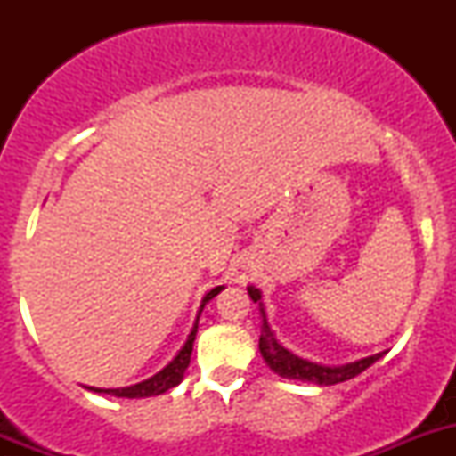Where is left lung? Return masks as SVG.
<instances>
[{
    "label": "left lung",
    "mask_w": 456,
    "mask_h": 456,
    "mask_svg": "<svg viewBox=\"0 0 456 456\" xmlns=\"http://www.w3.org/2000/svg\"><path fill=\"white\" fill-rule=\"evenodd\" d=\"M247 291H249L251 300L254 302L260 300V291H257L256 287H247ZM260 314H262V335H260L262 357H265L266 366H269L271 370L287 377V379L311 381V384H317V386H333V384H339V381L353 379V377L364 372L369 366L375 364V362L384 355V353H377V355L364 357V360L353 362V364H346V366H335V369H330V366L314 364V362H306L302 360V357L293 355L291 351H287V348L275 339V335L271 333L269 324H266V315H265V309H262V305H260Z\"/></svg>",
    "instance_id": "8db88e82"
}]
</instances>
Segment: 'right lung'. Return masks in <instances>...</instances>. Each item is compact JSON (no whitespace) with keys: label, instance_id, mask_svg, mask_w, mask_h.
I'll list each match as a JSON object with an SVG mask.
<instances>
[{"label":"right lung","instance_id":"1","mask_svg":"<svg viewBox=\"0 0 456 456\" xmlns=\"http://www.w3.org/2000/svg\"><path fill=\"white\" fill-rule=\"evenodd\" d=\"M220 291H223V287L211 289V291L207 293V296H205V300H202V306H205L207 302L211 300V297L218 296ZM202 306H200V311H202ZM196 330H199V322H196V324H194V330H191V333H190V339H187L185 346L181 348V353H178V355L174 357V360L169 362V364L165 366L163 370L156 372L154 377H150V379L141 381V384H134V386H127V388H108V390L90 388V390H94V393H108V395H114V397H127V399H136V397H154V395L167 393L169 388H174V386L181 384L183 375H185L187 366H190L191 351H194Z\"/></svg>","mask_w":456,"mask_h":456}]
</instances>
